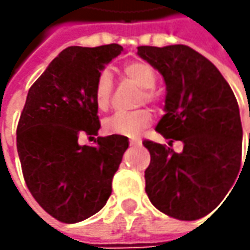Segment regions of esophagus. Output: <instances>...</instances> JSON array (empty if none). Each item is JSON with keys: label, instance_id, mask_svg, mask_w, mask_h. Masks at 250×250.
Here are the masks:
<instances>
[{"label": "esophagus", "instance_id": "1", "mask_svg": "<svg viewBox=\"0 0 250 250\" xmlns=\"http://www.w3.org/2000/svg\"><path fill=\"white\" fill-rule=\"evenodd\" d=\"M140 143V140H129V146H139Z\"/></svg>", "mask_w": 250, "mask_h": 250}]
</instances>
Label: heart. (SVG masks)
<instances>
[{
    "label": "heart",
    "mask_w": 250,
    "mask_h": 250,
    "mask_svg": "<svg viewBox=\"0 0 250 250\" xmlns=\"http://www.w3.org/2000/svg\"><path fill=\"white\" fill-rule=\"evenodd\" d=\"M124 73L126 78L132 79L139 87H142L140 93V103H149V104H159L160 97L154 90V86L157 83V75L149 63L129 62L124 66ZM112 76L110 71L104 69L101 71L96 84H94V101L100 111H107L110 108L111 96H112ZM153 122V114L147 108L132 111V112H115L114 115L108 117L104 121V129L111 135H120V136H136L143 129L150 126Z\"/></svg>",
    "instance_id": "heart-1"
}]
</instances>
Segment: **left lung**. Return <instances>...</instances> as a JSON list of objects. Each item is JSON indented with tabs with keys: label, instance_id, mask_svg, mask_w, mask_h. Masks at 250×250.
Wrapping results in <instances>:
<instances>
[{
	"label": "left lung",
	"instance_id": "1",
	"mask_svg": "<svg viewBox=\"0 0 250 250\" xmlns=\"http://www.w3.org/2000/svg\"><path fill=\"white\" fill-rule=\"evenodd\" d=\"M138 54L166 82V114L156 130L169 139V146L174 140L184 143V150L175 153L166 145L143 142L150 151L146 193L167 216L202 218L223 202L242 168L235 96L216 66L188 45H140Z\"/></svg>",
	"mask_w": 250,
	"mask_h": 250
}]
</instances>
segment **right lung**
I'll use <instances>...</instances> for the list:
<instances>
[{
    "label": "right lung",
    "instance_id": "1",
    "mask_svg": "<svg viewBox=\"0 0 250 250\" xmlns=\"http://www.w3.org/2000/svg\"><path fill=\"white\" fill-rule=\"evenodd\" d=\"M124 51L120 44L68 47L29 89L16 129V147L32 196L66 224L100 211L129 143L126 136L97 138L81 146L79 135H97L94 84L104 66Z\"/></svg>",
    "mask_w": 250,
    "mask_h": 250
}]
</instances>
